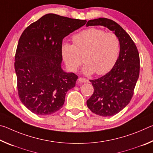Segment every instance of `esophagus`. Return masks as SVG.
Segmentation results:
<instances>
[{
    "mask_svg": "<svg viewBox=\"0 0 153 153\" xmlns=\"http://www.w3.org/2000/svg\"><path fill=\"white\" fill-rule=\"evenodd\" d=\"M78 81L79 82H81V83H88V82H89L88 80L84 78V77H79Z\"/></svg>",
    "mask_w": 153,
    "mask_h": 153,
    "instance_id": "34e87169",
    "label": "esophagus"
}]
</instances>
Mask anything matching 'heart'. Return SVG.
Returning <instances> with one entry per match:
<instances>
[{
  "label": "heart",
  "instance_id": "obj_1",
  "mask_svg": "<svg viewBox=\"0 0 153 153\" xmlns=\"http://www.w3.org/2000/svg\"><path fill=\"white\" fill-rule=\"evenodd\" d=\"M73 41L74 45L67 42L61 45L62 58L71 71H76L82 63L78 53L85 54L82 73L88 76L107 74L117 63L120 42L115 33L92 27L74 35Z\"/></svg>",
  "mask_w": 153,
  "mask_h": 153
}]
</instances>
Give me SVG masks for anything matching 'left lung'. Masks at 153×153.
Segmentation results:
<instances>
[{
  "label": "left lung",
  "instance_id": "obj_1",
  "mask_svg": "<svg viewBox=\"0 0 153 153\" xmlns=\"http://www.w3.org/2000/svg\"><path fill=\"white\" fill-rule=\"evenodd\" d=\"M95 25L112 31L120 42V56L113 69L100 78L90 80L94 93L86 102L92 113L111 117L125 108L132 98L139 77V53L130 36L114 21L98 18L89 20L86 24V27Z\"/></svg>",
  "mask_w": 153,
  "mask_h": 153
}]
</instances>
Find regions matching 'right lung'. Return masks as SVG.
Instances as JSON below:
<instances>
[{"instance_id": "right-lung-1", "label": "right lung", "mask_w": 153, "mask_h": 153, "mask_svg": "<svg viewBox=\"0 0 153 153\" xmlns=\"http://www.w3.org/2000/svg\"><path fill=\"white\" fill-rule=\"evenodd\" d=\"M86 23L48 13L22 33L15 70L21 101L32 113L47 115L56 112L63 107L67 92L76 86L77 76L61 67L62 41Z\"/></svg>"}]
</instances>
